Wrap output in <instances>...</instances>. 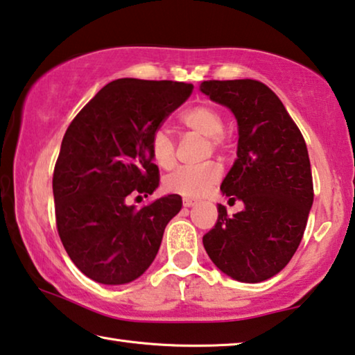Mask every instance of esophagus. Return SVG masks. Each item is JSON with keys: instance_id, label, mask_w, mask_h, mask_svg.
Returning a JSON list of instances; mask_svg holds the SVG:
<instances>
[{"instance_id": "esophagus-1", "label": "esophagus", "mask_w": 355, "mask_h": 355, "mask_svg": "<svg viewBox=\"0 0 355 355\" xmlns=\"http://www.w3.org/2000/svg\"><path fill=\"white\" fill-rule=\"evenodd\" d=\"M196 204H198V202L193 200V199H189V198H184L183 199V207H193Z\"/></svg>"}]
</instances>
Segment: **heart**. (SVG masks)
Masks as SVG:
<instances>
[{
	"label": "heart",
	"mask_w": 355,
	"mask_h": 355,
	"mask_svg": "<svg viewBox=\"0 0 355 355\" xmlns=\"http://www.w3.org/2000/svg\"><path fill=\"white\" fill-rule=\"evenodd\" d=\"M182 123L191 131L208 137V150L223 148V115L210 104H198L182 115ZM150 153L153 161L162 168H168L175 162V140L164 128L156 129L150 139ZM221 180V167L216 162H205L202 166L178 167L164 178V188L168 193L199 198L211 189Z\"/></svg>",
	"instance_id": "b5f03b06"
}]
</instances>
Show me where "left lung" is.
<instances>
[{
	"label": "left lung",
	"instance_id": "1",
	"mask_svg": "<svg viewBox=\"0 0 355 355\" xmlns=\"http://www.w3.org/2000/svg\"><path fill=\"white\" fill-rule=\"evenodd\" d=\"M200 92L232 110L239 125L237 159L221 183L223 194L245 208L204 235L213 263L241 283L279 273L299 248L314 191L305 139L279 98L251 78L207 80Z\"/></svg>",
	"mask_w": 355,
	"mask_h": 355
}]
</instances>
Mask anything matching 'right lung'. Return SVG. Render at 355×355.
Here are the masks:
<instances>
[{"mask_svg":"<svg viewBox=\"0 0 355 355\" xmlns=\"http://www.w3.org/2000/svg\"><path fill=\"white\" fill-rule=\"evenodd\" d=\"M193 85L118 78L78 112L61 142L53 171L56 229L67 256L101 284H126L155 261L167 223L182 208L168 194L128 205L131 194H153L159 168L150 139Z\"/></svg>","mask_w":355,"mask_h":355,"instance_id":"add662e5","label":"right lung"}]
</instances>
